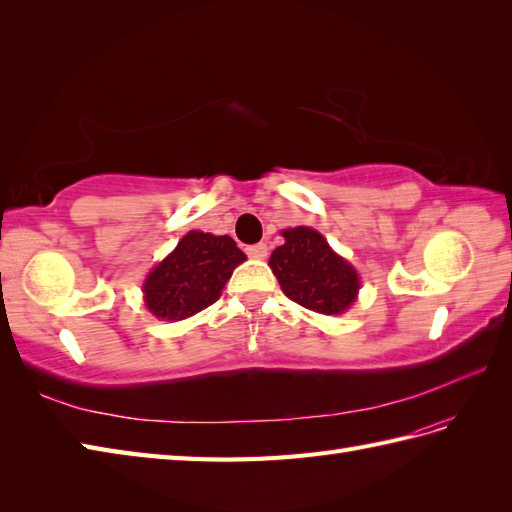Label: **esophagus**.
Returning a JSON list of instances; mask_svg holds the SVG:
<instances>
[{"instance_id": "obj_1", "label": "esophagus", "mask_w": 512, "mask_h": 512, "mask_svg": "<svg viewBox=\"0 0 512 512\" xmlns=\"http://www.w3.org/2000/svg\"><path fill=\"white\" fill-rule=\"evenodd\" d=\"M247 256H252V258H258V260H263V258L267 256V245H265V243H256V245H249V247H247Z\"/></svg>"}]
</instances>
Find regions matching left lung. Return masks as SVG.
<instances>
[{
    "mask_svg": "<svg viewBox=\"0 0 512 512\" xmlns=\"http://www.w3.org/2000/svg\"><path fill=\"white\" fill-rule=\"evenodd\" d=\"M282 236L285 245L274 249L269 267L287 298L315 313H344L359 291L357 271L311 227H293Z\"/></svg>",
    "mask_w": 512,
    "mask_h": 512,
    "instance_id": "obj_1",
    "label": "left lung"
}]
</instances>
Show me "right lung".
I'll return each mask as SVG.
<instances>
[{"mask_svg":"<svg viewBox=\"0 0 512 512\" xmlns=\"http://www.w3.org/2000/svg\"><path fill=\"white\" fill-rule=\"evenodd\" d=\"M245 254L230 236L188 232L144 282L149 311L162 320H184L214 304Z\"/></svg>","mask_w":512,"mask_h":512,"instance_id":"obj_1","label":"right lung"}]
</instances>
